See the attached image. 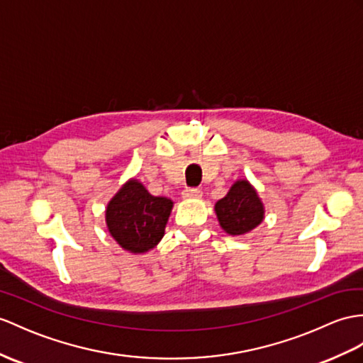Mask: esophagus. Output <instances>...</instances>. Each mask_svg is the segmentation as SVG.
<instances>
[{
	"label": "esophagus",
	"mask_w": 363,
	"mask_h": 363,
	"mask_svg": "<svg viewBox=\"0 0 363 363\" xmlns=\"http://www.w3.org/2000/svg\"><path fill=\"white\" fill-rule=\"evenodd\" d=\"M182 196L184 199H199V197H201V191L199 188H186V189H183Z\"/></svg>",
	"instance_id": "obj_1"
}]
</instances>
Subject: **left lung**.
<instances>
[{
    "label": "left lung",
    "instance_id": "8db88e82",
    "mask_svg": "<svg viewBox=\"0 0 363 363\" xmlns=\"http://www.w3.org/2000/svg\"><path fill=\"white\" fill-rule=\"evenodd\" d=\"M220 226L228 234L242 235L250 233L263 220V205L257 192L246 180H238L226 197L216 203Z\"/></svg>",
    "mask_w": 363,
    "mask_h": 363
}]
</instances>
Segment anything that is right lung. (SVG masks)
I'll use <instances>...</instances> for the list:
<instances>
[{
	"instance_id": "obj_1",
	"label": "right lung",
	"mask_w": 363,
	"mask_h": 363,
	"mask_svg": "<svg viewBox=\"0 0 363 363\" xmlns=\"http://www.w3.org/2000/svg\"><path fill=\"white\" fill-rule=\"evenodd\" d=\"M172 201L154 197L137 180L128 182L106 209V223L117 243L134 254L146 252L162 240Z\"/></svg>"
}]
</instances>
